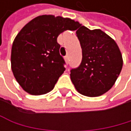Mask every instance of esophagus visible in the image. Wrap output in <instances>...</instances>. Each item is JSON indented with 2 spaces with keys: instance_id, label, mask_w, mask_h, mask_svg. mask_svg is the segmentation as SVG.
I'll list each match as a JSON object with an SVG mask.
<instances>
[{
  "instance_id": "1",
  "label": "esophagus",
  "mask_w": 131,
  "mask_h": 131,
  "mask_svg": "<svg viewBox=\"0 0 131 131\" xmlns=\"http://www.w3.org/2000/svg\"><path fill=\"white\" fill-rule=\"evenodd\" d=\"M64 59H65V61H66L67 63H69V57H68V56H66V57H64Z\"/></svg>"
}]
</instances>
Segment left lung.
Masks as SVG:
<instances>
[{"instance_id": "8db88e82", "label": "left lung", "mask_w": 131, "mask_h": 131, "mask_svg": "<svg viewBox=\"0 0 131 131\" xmlns=\"http://www.w3.org/2000/svg\"><path fill=\"white\" fill-rule=\"evenodd\" d=\"M77 29L82 59L78 68L71 70V79L81 94L98 97L116 81L123 68L122 55L115 41L101 30H90L81 24Z\"/></svg>"}]
</instances>
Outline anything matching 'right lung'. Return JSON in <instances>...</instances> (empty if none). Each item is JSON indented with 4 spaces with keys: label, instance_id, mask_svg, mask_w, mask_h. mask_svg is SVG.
<instances>
[{
    "label": "right lung",
    "instance_id": "right-lung-1",
    "mask_svg": "<svg viewBox=\"0 0 131 131\" xmlns=\"http://www.w3.org/2000/svg\"><path fill=\"white\" fill-rule=\"evenodd\" d=\"M79 23L69 18L43 15L26 24L15 38L11 54L13 74L20 86L30 94L50 92L65 71L57 37L75 30Z\"/></svg>",
    "mask_w": 131,
    "mask_h": 131
}]
</instances>
